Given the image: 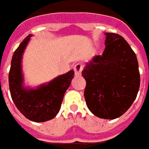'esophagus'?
I'll return each mask as SVG.
<instances>
[{
  "mask_svg": "<svg viewBox=\"0 0 149 149\" xmlns=\"http://www.w3.org/2000/svg\"><path fill=\"white\" fill-rule=\"evenodd\" d=\"M83 70V64L82 63H77L76 65L74 66V71H75V75L76 76H80L82 73V70Z\"/></svg>",
  "mask_w": 149,
  "mask_h": 149,
  "instance_id": "34e87169",
  "label": "esophagus"
}]
</instances>
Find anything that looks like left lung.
Segmentation results:
<instances>
[{
  "instance_id": "1",
  "label": "left lung",
  "mask_w": 149,
  "mask_h": 149,
  "mask_svg": "<svg viewBox=\"0 0 149 149\" xmlns=\"http://www.w3.org/2000/svg\"><path fill=\"white\" fill-rule=\"evenodd\" d=\"M106 48L87 63L84 97L97 117L115 119L127 112L139 91L140 75L135 52L121 35L106 33Z\"/></svg>"
}]
</instances>
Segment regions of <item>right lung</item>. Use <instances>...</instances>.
<instances>
[{"label": "right lung", "mask_w": 149, "mask_h": 149, "mask_svg": "<svg viewBox=\"0 0 149 149\" xmlns=\"http://www.w3.org/2000/svg\"><path fill=\"white\" fill-rule=\"evenodd\" d=\"M31 37L29 34L14 52L9 72V86L13 101L21 113L32 121L43 122L52 119L58 113L64 94L74 77V71L71 70L37 89L24 88L21 61Z\"/></svg>", "instance_id": "right-lung-1"}]
</instances>
